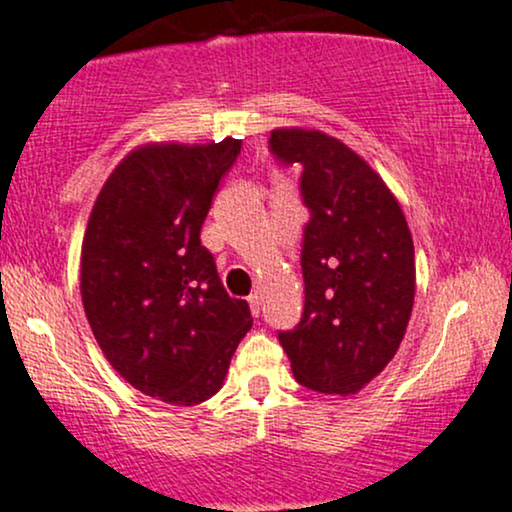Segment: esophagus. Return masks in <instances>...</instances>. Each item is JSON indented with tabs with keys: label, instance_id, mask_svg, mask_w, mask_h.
Instances as JSON below:
<instances>
[{
	"label": "esophagus",
	"instance_id": "34e87169",
	"mask_svg": "<svg viewBox=\"0 0 512 512\" xmlns=\"http://www.w3.org/2000/svg\"><path fill=\"white\" fill-rule=\"evenodd\" d=\"M246 301H249L251 313H254V318H258V315H261V294L254 292V294H251L249 299H246Z\"/></svg>",
	"mask_w": 512,
	"mask_h": 512
}]
</instances>
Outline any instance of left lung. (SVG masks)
Segmentation results:
<instances>
[{
	"instance_id": "left-lung-1",
	"label": "left lung",
	"mask_w": 512,
	"mask_h": 512,
	"mask_svg": "<svg viewBox=\"0 0 512 512\" xmlns=\"http://www.w3.org/2000/svg\"><path fill=\"white\" fill-rule=\"evenodd\" d=\"M270 151L299 163L311 211L301 270L299 325L280 332L296 382L349 396L387 368L406 334L415 299V249L406 216L380 175L320 130L270 132Z\"/></svg>"
}]
</instances>
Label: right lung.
<instances>
[{
    "instance_id": "right-lung-1",
    "label": "right lung",
    "mask_w": 512,
    "mask_h": 512,
    "mask_svg": "<svg viewBox=\"0 0 512 512\" xmlns=\"http://www.w3.org/2000/svg\"><path fill=\"white\" fill-rule=\"evenodd\" d=\"M239 149L242 140L227 137L130 151L104 182L82 239L80 294L94 339L125 382L173 406L223 387L254 323L199 239Z\"/></svg>"
}]
</instances>
